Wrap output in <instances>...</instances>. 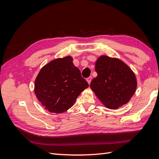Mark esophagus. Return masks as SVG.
I'll list each match as a JSON object with an SVG mask.
<instances>
[{
	"label": "esophagus",
	"mask_w": 159,
	"mask_h": 159,
	"mask_svg": "<svg viewBox=\"0 0 159 159\" xmlns=\"http://www.w3.org/2000/svg\"><path fill=\"white\" fill-rule=\"evenodd\" d=\"M91 80H92V77H91V76H90V77H89V78H87V81H88V83L89 85L90 84Z\"/></svg>",
	"instance_id": "34e87169"
}]
</instances>
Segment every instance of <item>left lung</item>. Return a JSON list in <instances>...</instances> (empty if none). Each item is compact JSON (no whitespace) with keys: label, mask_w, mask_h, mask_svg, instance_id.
Returning a JSON list of instances; mask_svg holds the SVG:
<instances>
[{"label":"left lung","mask_w":159,"mask_h":159,"mask_svg":"<svg viewBox=\"0 0 159 159\" xmlns=\"http://www.w3.org/2000/svg\"><path fill=\"white\" fill-rule=\"evenodd\" d=\"M98 76L90 88L105 107L117 109L127 103L135 93L137 82L133 71L123 61L107 56L95 62Z\"/></svg>","instance_id":"obj_1"}]
</instances>
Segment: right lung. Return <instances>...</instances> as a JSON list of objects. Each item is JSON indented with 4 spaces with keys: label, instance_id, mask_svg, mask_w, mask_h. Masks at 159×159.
I'll return each mask as SVG.
<instances>
[{
    "label": "right lung",
    "instance_id": "obj_1",
    "mask_svg": "<svg viewBox=\"0 0 159 159\" xmlns=\"http://www.w3.org/2000/svg\"><path fill=\"white\" fill-rule=\"evenodd\" d=\"M89 85L70 56L50 61L40 70L34 85L37 99L51 113H61L73 106Z\"/></svg>",
    "mask_w": 159,
    "mask_h": 159
}]
</instances>
